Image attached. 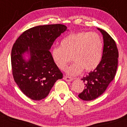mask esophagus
<instances>
[{"instance_id":"esophagus-1","label":"esophagus","mask_w":127,"mask_h":127,"mask_svg":"<svg viewBox=\"0 0 127 127\" xmlns=\"http://www.w3.org/2000/svg\"><path fill=\"white\" fill-rule=\"evenodd\" d=\"M64 79L66 81H67V82H71V81H72L73 80L72 77H70V76H64Z\"/></svg>"}]
</instances>
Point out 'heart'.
I'll return each mask as SVG.
<instances>
[{
  "label": "heart",
  "mask_w": 127,
  "mask_h": 127,
  "mask_svg": "<svg viewBox=\"0 0 127 127\" xmlns=\"http://www.w3.org/2000/svg\"><path fill=\"white\" fill-rule=\"evenodd\" d=\"M103 41L95 32H80L68 35L61 41L60 47L53 48L51 56L56 65L64 70L71 61L68 73L76 75L82 70L90 71L98 65L103 50Z\"/></svg>",
  "instance_id": "heart-1"
}]
</instances>
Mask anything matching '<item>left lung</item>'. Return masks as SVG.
Here are the masks:
<instances>
[{"instance_id":"8db88e82","label":"left lung","mask_w":127,"mask_h":127,"mask_svg":"<svg viewBox=\"0 0 127 127\" xmlns=\"http://www.w3.org/2000/svg\"><path fill=\"white\" fill-rule=\"evenodd\" d=\"M103 35V50L102 60L94 71L82 80L85 89L78 96L83 100H92L103 94L115 77L118 67V50L114 39L104 30L98 28Z\"/></svg>"}]
</instances>
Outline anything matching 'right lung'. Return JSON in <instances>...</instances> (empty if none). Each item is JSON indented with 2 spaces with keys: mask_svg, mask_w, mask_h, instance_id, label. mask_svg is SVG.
<instances>
[{
  "mask_svg": "<svg viewBox=\"0 0 127 127\" xmlns=\"http://www.w3.org/2000/svg\"><path fill=\"white\" fill-rule=\"evenodd\" d=\"M67 27L62 24L39 25L25 31L16 39L12 48L11 65L15 82L23 94L39 100L46 97L55 82L63 78L50 49ZM30 51L27 62L22 55Z\"/></svg>",
  "mask_w": 127,
  "mask_h": 127,
  "instance_id": "add662e5",
  "label": "right lung"
}]
</instances>
